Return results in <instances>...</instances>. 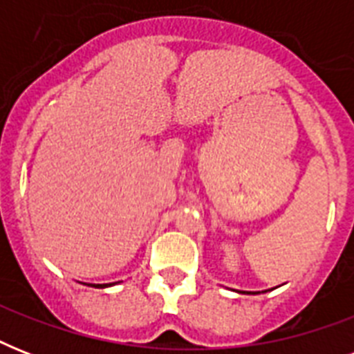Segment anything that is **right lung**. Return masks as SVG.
I'll return each instance as SVG.
<instances>
[{"mask_svg":"<svg viewBox=\"0 0 354 354\" xmlns=\"http://www.w3.org/2000/svg\"><path fill=\"white\" fill-rule=\"evenodd\" d=\"M97 286H101V288H104V286H110V285H97Z\"/></svg>","mask_w":354,"mask_h":354,"instance_id":"right-lung-1","label":"right lung"}]
</instances>
